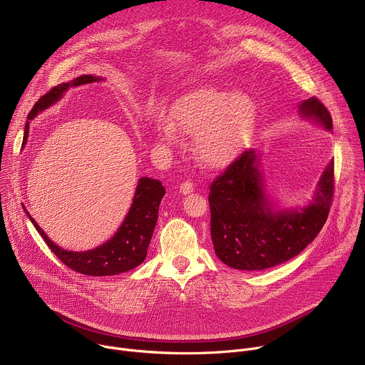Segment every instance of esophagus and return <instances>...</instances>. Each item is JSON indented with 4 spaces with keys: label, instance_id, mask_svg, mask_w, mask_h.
Segmentation results:
<instances>
[{
    "label": "esophagus",
    "instance_id": "obj_1",
    "mask_svg": "<svg viewBox=\"0 0 365 365\" xmlns=\"http://www.w3.org/2000/svg\"><path fill=\"white\" fill-rule=\"evenodd\" d=\"M180 192H182L183 195H187V193L193 192V183H192V182H189V180L183 182V183L180 185Z\"/></svg>",
    "mask_w": 365,
    "mask_h": 365
}]
</instances>
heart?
<instances>
[{
  "label": "heart",
  "instance_id": "b5f03b06",
  "mask_svg": "<svg viewBox=\"0 0 365 365\" xmlns=\"http://www.w3.org/2000/svg\"><path fill=\"white\" fill-rule=\"evenodd\" d=\"M255 123V103L244 92L200 86L178 96L169 117L154 114L148 124L160 144L175 145L185 134H195L197 159L211 168L230 163Z\"/></svg>",
  "mask_w": 365,
  "mask_h": 365
}]
</instances>
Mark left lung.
Segmentation results:
<instances>
[{
	"instance_id": "8db88e82",
	"label": "left lung",
	"mask_w": 365,
	"mask_h": 365,
	"mask_svg": "<svg viewBox=\"0 0 365 365\" xmlns=\"http://www.w3.org/2000/svg\"><path fill=\"white\" fill-rule=\"evenodd\" d=\"M299 111L332 128L331 114L317 96L300 102ZM258 165L259 155L245 150L211 183L207 197L215 254L237 270H264L297 255L319 234L332 203L334 162L322 173L314 202L283 211L267 200Z\"/></svg>"
}]
</instances>
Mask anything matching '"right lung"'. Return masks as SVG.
I'll use <instances>...</instances> for the list:
<instances>
[{
	"mask_svg": "<svg viewBox=\"0 0 365 365\" xmlns=\"http://www.w3.org/2000/svg\"><path fill=\"white\" fill-rule=\"evenodd\" d=\"M96 81H102V79L92 75H82L68 83H61L55 88H51L34 103V107L27 115V120H33L38 113L44 111L50 106H53V103L58 102L71 86H79V85H85ZM27 137H29V121L26 123V128H24L23 145L26 144ZM165 193H166V189L162 186L160 180L141 178L138 180L130 211L125 220L123 221L121 227L115 232V235L110 238L107 242H103L102 245L89 251H82V252L68 251L56 245L43 232L38 224L30 217L27 210L24 211L30 218L31 224L34 225V228L37 230V232L41 235V238L47 244V247L53 251V254L71 270L78 272L81 274H86V276H95V277L114 276L140 266L145 259L147 248H148L155 222H158L159 206Z\"/></svg>",
	"mask_w": 365,
	"mask_h": 365,
	"instance_id": "add662e5",
	"label": "right lung"
}]
</instances>
